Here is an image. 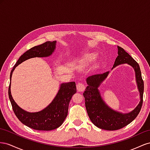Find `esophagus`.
Here are the masks:
<instances>
[{
  "mask_svg": "<svg viewBox=\"0 0 150 150\" xmlns=\"http://www.w3.org/2000/svg\"><path fill=\"white\" fill-rule=\"evenodd\" d=\"M76 88H77V91L79 92H82L85 91V85L82 83H78L76 85Z\"/></svg>",
  "mask_w": 150,
  "mask_h": 150,
  "instance_id": "esophagus-1",
  "label": "esophagus"
}]
</instances>
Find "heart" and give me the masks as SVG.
<instances>
[{"label": "heart", "instance_id": "1", "mask_svg": "<svg viewBox=\"0 0 150 150\" xmlns=\"http://www.w3.org/2000/svg\"><path fill=\"white\" fill-rule=\"evenodd\" d=\"M97 57L98 54L96 53H88L81 57L78 59L77 62L82 67H86L95 62L97 60Z\"/></svg>", "mask_w": 150, "mask_h": 150}]
</instances>
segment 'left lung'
I'll use <instances>...</instances> for the list:
<instances>
[{
    "instance_id": "left-lung-1",
    "label": "left lung",
    "mask_w": 150,
    "mask_h": 150,
    "mask_svg": "<svg viewBox=\"0 0 150 150\" xmlns=\"http://www.w3.org/2000/svg\"><path fill=\"white\" fill-rule=\"evenodd\" d=\"M117 51L118 56L115 58L111 70L122 64H127L133 68L137 88L139 92L140 97V101L138 105L131 112L122 113L110 108L105 103L101 96L99 87L108 77L109 71L103 74L88 76L86 79L88 86L83 93L85 108L92 122L100 129L108 131L121 129L130 124L138 115L143 104L144 82L138 63L120 46H117Z\"/></svg>"
}]
</instances>
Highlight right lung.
Returning <instances> with one entry per match:
<instances>
[{"mask_svg": "<svg viewBox=\"0 0 150 150\" xmlns=\"http://www.w3.org/2000/svg\"><path fill=\"white\" fill-rule=\"evenodd\" d=\"M57 41H47L33 47L21 55L11 71L8 97L14 112L19 120L32 129L39 131H50L60 126L68 114V105L72 96L76 92L75 82L62 83L53 100L42 110L30 112L21 108L12 98L11 92V78L16 67L28 59L35 57H48L56 49Z\"/></svg>", "mask_w": 150, "mask_h": 150, "instance_id": "obj_1", "label": "right lung"}]
</instances>
